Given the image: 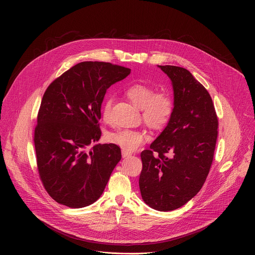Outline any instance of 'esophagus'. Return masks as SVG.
<instances>
[{"instance_id":"esophagus-1","label":"esophagus","mask_w":255,"mask_h":255,"mask_svg":"<svg viewBox=\"0 0 255 255\" xmlns=\"http://www.w3.org/2000/svg\"><path fill=\"white\" fill-rule=\"evenodd\" d=\"M131 155V152H129V151H127V150H122V156L123 157H128V156H130Z\"/></svg>"}]
</instances>
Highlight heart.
Returning a JSON list of instances; mask_svg holds the SVG:
<instances>
[{
	"mask_svg": "<svg viewBox=\"0 0 255 255\" xmlns=\"http://www.w3.org/2000/svg\"><path fill=\"white\" fill-rule=\"evenodd\" d=\"M128 99L141 110L143 122L152 129L164 128L170 121L174 111V99L167 90L155 89L146 84H134L125 91ZM114 98L108 96L102 105V117L105 122L112 120ZM147 134L143 130L119 129L109 134L108 139L127 151H133L147 140Z\"/></svg>",
	"mask_w": 255,
	"mask_h": 255,
	"instance_id": "heart-1",
	"label": "heart"
}]
</instances>
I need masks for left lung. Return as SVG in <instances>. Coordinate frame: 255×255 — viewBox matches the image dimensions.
Instances as JSON below:
<instances>
[{
  "label": "left lung",
  "mask_w": 255,
  "mask_h": 255,
  "mask_svg": "<svg viewBox=\"0 0 255 255\" xmlns=\"http://www.w3.org/2000/svg\"><path fill=\"white\" fill-rule=\"evenodd\" d=\"M172 82L173 115L141 152L139 188L143 201L162 212L194 198L209 174L218 138V117L206 88L179 66L159 65Z\"/></svg>",
  "instance_id": "left-lung-1"
}]
</instances>
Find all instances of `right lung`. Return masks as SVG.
Here are the masks:
<instances>
[{
	"label": "right lung",
	"instance_id": "add662e5",
	"mask_svg": "<svg viewBox=\"0 0 255 255\" xmlns=\"http://www.w3.org/2000/svg\"><path fill=\"white\" fill-rule=\"evenodd\" d=\"M131 69L104 61L70 67L46 89L34 130L41 183L58 204L83 208L103 194L121 159L116 144H96L106 91Z\"/></svg>",
	"mask_w": 255,
	"mask_h": 255
}]
</instances>
